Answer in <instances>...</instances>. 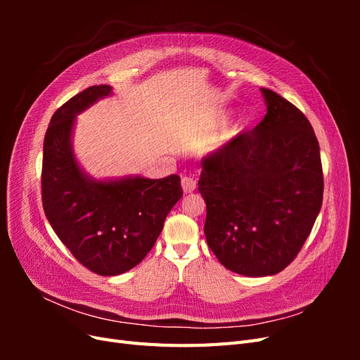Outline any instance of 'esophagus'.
Returning a JSON list of instances; mask_svg holds the SVG:
<instances>
[{
	"label": "esophagus",
	"mask_w": 360,
	"mask_h": 360,
	"mask_svg": "<svg viewBox=\"0 0 360 360\" xmlns=\"http://www.w3.org/2000/svg\"><path fill=\"white\" fill-rule=\"evenodd\" d=\"M181 186H183V191L186 193H191L193 192L195 189H197V180H195L193 177H189V176H184L181 179Z\"/></svg>",
	"instance_id": "obj_1"
}]
</instances>
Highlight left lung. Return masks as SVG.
I'll return each instance as SVG.
<instances>
[{"mask_svg":"<svg viewBox=\"0 0 360 360\" xmlns=\"http://www.w3.org/2000/svg\"><path fill=\"white\" fill-rule=\"evenodd\" d=\"M267 114L201 162L204 234L238 275L279 274L297 257L323 202L320 146L309 120L263 89Z\"/></svg>","mask_w":360,"mask_h":360,"instance_id":"obj_1","label":"left lung"}]
</instances>
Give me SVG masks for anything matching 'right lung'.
<instances>
[{"instance_id": "right-lung-1", "label": "right lung", "mask_w": 360, "mask_h": 360, "mask_svg": "<svg viewBox=\"0 0 360 360\" xmlns=\"http://www.w3.org/2000/svg\"><path fill=\"white\" fill-rule=\"evenodd\" d=\"M110 93V85L89 86L53 112L41 163V202L51 226L84 267L102 276L139 264L183 197L177 174L120 181L84 176L70 147L75 115Z\"/></svg>"}]
</instances>
